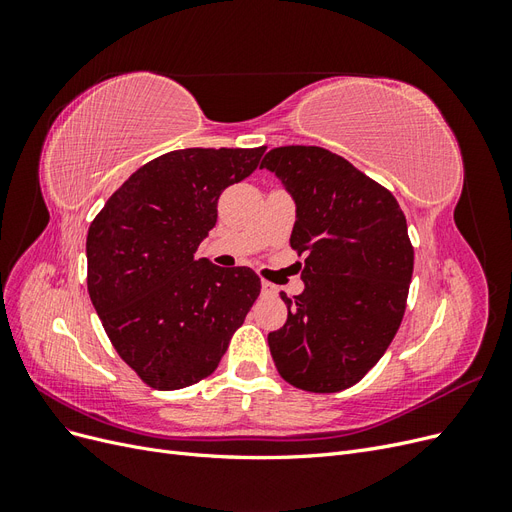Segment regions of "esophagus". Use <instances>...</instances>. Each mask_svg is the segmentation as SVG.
Returning a JSON list of instances; mask_svg holds the SVG:
<instances>
[{
  "label": "esophagus",
  "instance_id": "esophagus-1",
  "mask_svg": "<svg viewBox=\"0 0 512 512\" xmlns=\"http://www.w3.org/2000/svg\"><path fill=\"white\" fill-rule=\"evenodd\" d=\"M275 292H277V288L271 282H262V294H267V297H273Z\"/></svg>",
  "mask_w": 512,
  "mask_h": 512
}]
</instances>
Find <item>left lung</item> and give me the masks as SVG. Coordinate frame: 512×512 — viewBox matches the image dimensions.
Returning <instances> with one entry per match:
<instances>
[{"mask_svg":"<svg viewBox=\"0 0 512 512\" xmlns=\"http://www.w3.org/2000/svg\"><path fill=\"white\" fill-rule=\"evenodd\" d=\"M260 168L297 203L290 247L305 290L282 292L288 320L269 333L280 376L309 393L350 389L391 346L406 312L414 247L395 196L322 147L271 149Z\"/></svg>","mask_w":512,"mask_h":512,"instance_id":"left-lung-1","label":"left lung"}]
</instances>
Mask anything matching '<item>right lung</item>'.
Wrapping results in <instances>:
<instances>
[{"label": "right lung", "mask_w": 512, "mask_h": 512, "mask_svg": "<svg viewBox=\"0 0 512 512\" xmlns=\"http://www.w3.org/2000/svg\"><path fill=\"white\" fill-rule=\"evenodd\" d=\"M265 147L177 149L147 162L87 232V290L117 354L151 389L211 376L260 294L250 267L196 258L218 198L250 177Z\"/></svg>", "instance_id": "add662e5"}]
</instances>
